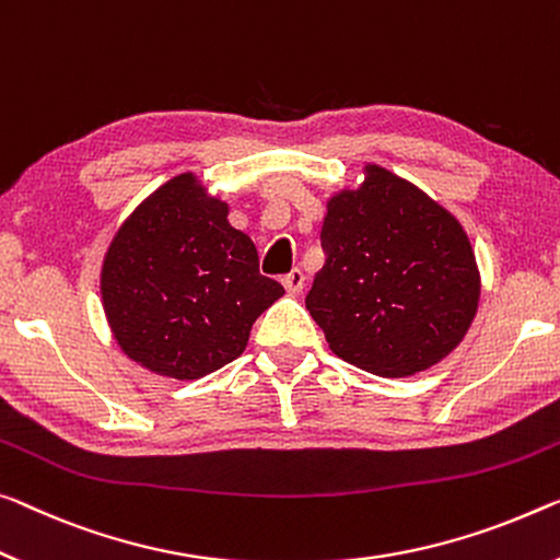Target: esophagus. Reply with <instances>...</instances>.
Wrapping results in <instances>:
<instances>
[{
	"label": "esophagus",
	"mask_w": 560,
	"mask_h": 560,
	"mask_svg": "<svg viewBox=\"0 0 560 560\" xmlns=\"http://www.w3.org/2000/svg\"><path fill=\"white\" fill-rule=\"evenodd\" d=\"M282 285H285V290L290 292V295H298V292L303 290V285H305L303 270L292 268L288 275H282Z\"/></svg>",
	"instance_id": "obj_1"
}]
</instances>
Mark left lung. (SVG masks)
<instances>
[{
	"mask_svg": "<svg viewBox=\"0 0 560 560\" xmlns=\"http://www.w3.org/2000/svg\"><path fill=\"white\" fill-rule=\"evenodd\" d=\"M305 307L335 355L381 377L441 363L468 332L480 275L460 222L385 167L328 200Z\"/></svg>",
	"mask_w": 560,
	"mask_h": 560,
	"instance_id": "1",
	"label": "left lung"
}]
</instances>
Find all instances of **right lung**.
Wrapping results in <instances>:
<instances>
[{
    "mask_svg": "<svg viewBox=\"0 0 560 560\" xmlns=\"http://www.w3.org/2000/svg\"><path fill=\"white\" fill-rule=\"evenodd\" d=\"M102 305L125 355L197 381L243 355L253 323L285 295L192 172L172 177L122 222L102 262Z\"/></svg>",
    "mask_w": 560,
    "mask_h": 560,
    "instance_id": "right-lung-1",
    "label": "right lung"
}]
</instances>
